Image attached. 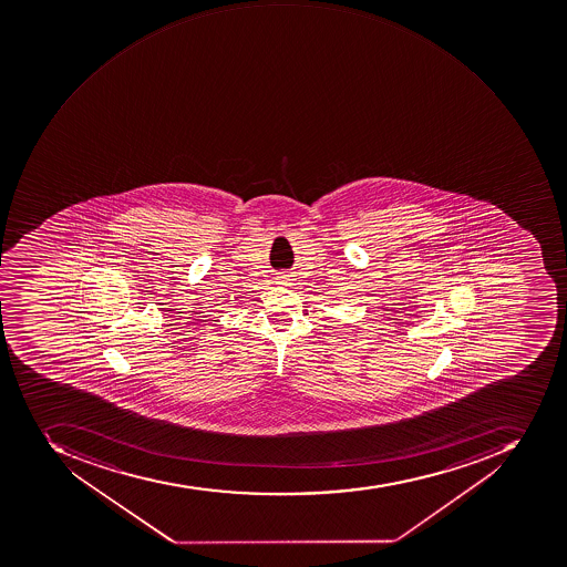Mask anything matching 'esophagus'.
I'll list each match as a JSON object with an SVG mask.
<instances>
[{
	"mask_svg": "<svg viewBox=\"0 0 567 567\" xmlns=\"http://www.w3.org/2000/svg\"><path fill=\"white\" fill-rule=\"evenodd\" d=\"M281 279H286V277H285V276H282V277H281Z\"/></svg>",
	"mask_w": 567,
	"mask_h": 567,
	"instance_id": "1",
	"label": "esophagus"
}]
</instances>
